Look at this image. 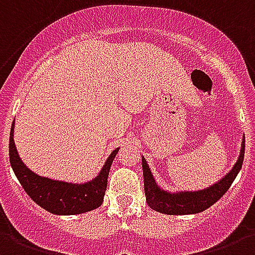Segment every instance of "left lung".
I'll return each instance as SVG.
<instances>
[{
    "label": "left lung",
    "instance_id": "obj_1",
    "mask_svg": "<svg viewBox=\"0 0 255 255\" xmlns=\"http://www.w3.org/2000/svg\"><path fill=\"white\" fill-rule=\"evenodd\" d=\"M245 155V135L241 143V151L238 155L237 162L234 163L232 170L211 187H207L200 191H180V192H168L160 188L147 162L142 156V170H143L144 195L148 207L156 212L164 215H195L208 209L209 207L220 200L232 185L233 180L241 170Z\"/></svg>",
    "mask_w": 255,
    "mask_h": 255
}]
</instances>
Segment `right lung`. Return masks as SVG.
I'll use <instances>...</instances> for the list:
<instances>
[{"instance_id":"add662e5","label":"right lung","mask_w":255,"mask_h":255,"mask_svg":"<svg viewBox=\"0 0 255 255\" xmlns=\"http://www.w3.org/2000/svg\"><path fill=\"white\" fill-rule=\"evenodd\" d=\"M13 135L14 122L10 130L9 139L10 164L26 193L39 207L54 215L68 216L93 211L103 204L109 170L120 148L117 147L113 150L100 174L95 179L83 184H73L39 176L31 170H28V167L24 166V163L18 155Z\"/></svg>"}]
</instances>
